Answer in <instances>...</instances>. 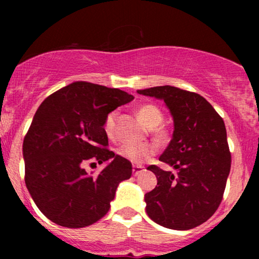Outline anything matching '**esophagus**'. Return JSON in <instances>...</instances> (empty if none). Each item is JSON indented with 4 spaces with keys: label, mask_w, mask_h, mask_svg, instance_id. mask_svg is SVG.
<instances>
[{
    "label": "esophagus",
    "mask_w": 259,
    "mask_h": 259,
    "mask_svg": "<svg viewBox=\"0 0 259 259\" xmlns=\"http://www.w3.org/2000/svg\"><path fill=\"white\" fill-rule=\"evenodd\" d=\"M142 170H144V167H142V165H133V173L135 175H139Z\"/></svg>",
    "instance_id": "34e87169"
}]
</instances>
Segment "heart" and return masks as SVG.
<instances>
[{
  "instance_id": "heart-1",
  "label": "heart",
  "mask_w": 259,
  "mask_h": 259,
  "mask_svg": "<svg viewBox=\"0 0 259 259\" xmlns=\"http://www.w3.org/2000/svg\"><path fill=\"white\" fill-rule=\"evenodd\" d=\"M138 117L144 123V125L150 127L151 135L158 144H165L169 139V130L167 126L163 125V112L152 103H145L138 108ZM115 119H117V112L113 111L108 113L103 123V129L108 138L115 136ZM156 152V146L150 142H124L118 148V154L130 162L142 163L148 157H151Z\"/></svg>"
}]
</instances>
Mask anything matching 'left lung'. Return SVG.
Segmentation results:
<instances>
[{"label":"left lung","instance_id":"8db88e82","mask_svg":"<svg viewBox=\"0 0 259 259\" xmlns=\"http://www.w3.org/2000/svg\"><path fill=\"white\" fill-rule=\"evenodd\" d=\"M138 92L164 101L174 119L173 139L159 160L177 173L147 168L157 177V186L145 195L147 214L174 230L198 227L218 209L230 173L224 120L196 92L169 85Z\"/></svg>","mask_w":259,"mask_h":259}]
</instances>
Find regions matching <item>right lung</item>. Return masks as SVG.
I'll return each instance as SVG.
<instances>
[{
  "instance_id": "add662e5",
  "label": "right lung",
  "mask_w": 259,
  "mask_h": 259,
  "mask_svg": "<svg viewBox=\"0 0 259 259\" xmlns=\"http://www.w3.org/2000/svg\"><path fill=\"white\" fill-rule=\"evenodd\" d=\"M119 89L76 81L41 103L23 142L25 185L38 209L65 228H84L107 214L132 163L109 151L103 123L108 113L133 101ZM112 162L97 176L86 161Z\"/></svg>"
}]
</instances>
